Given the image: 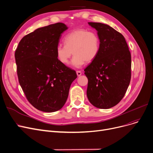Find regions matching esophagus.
<instances>
[{
  "label": "esophagus",
  "instance_id": "obj_1",
  "mask_svg": "<svg viewBox=\"0 0 153 153\" xmlns=\"http://www.w3.org/2000/svg\"><path fill=\"white\" fill-rule=\"evenodd\" d=\"M76 74H77V76L79 77V76H81L82 72H81V71H76Z\"/></svg>",
  "mask_w": 153,
  "mask_h": 153
}]
</instances>
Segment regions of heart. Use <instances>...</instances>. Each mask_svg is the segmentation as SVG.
<instances>
[{
	"instance_id": "heart-1",
	"label": "heart",
	"mask_w": 153,
	"mask_h": 153,
	"mask_svg": "<svg viewBox=\"0 0 153 153\" xmlns=\"http://www.w3.org/2000/svg\"><path fill=\"white\" fill-rule=\"evenodd\" d=\"M65 45L59 44L56 48V54L58 60L66 64L69 62L71 56V65L79 68L85 61L91 62L97 56L100 50V39L94 31H89L85 29L72 30L64 38Z\"/></svg>"
}]
</instances>
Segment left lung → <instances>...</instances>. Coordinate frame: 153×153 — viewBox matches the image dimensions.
Listing matches in <instances>:
<instances>
[{"label":"left lung","mask_w":153,"mask_h":153,"mask_svg":"<svg viewBox=\"0 0 153 153\" xmlns=\"http://www.w3.org/2000/svg\"><path fill=\"white\" fill-rule=\"evenodd\" d=\"M97 30L100 50L84 69L87 96L96 108L109 109L121 101L131 81V56L124 36L109 25L88 22Z\"/></svg>","instance_id":"left-lung-1"}]
</instances>
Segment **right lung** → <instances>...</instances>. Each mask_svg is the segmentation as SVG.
Instances as JSON below:
<instances>
[{
  "label": "right lung",
  "mask_w": 153,
  "mask_h": 153,
  "mask_svg": "<svg viewBox=\"0 0 153 153\" xmlns=\"http://www.w3.org/2000/svg\"><path fill=\"white\" fill-rule=\"evenodd\" d=\"M68 29L61 22L38 28L24 36L16 51L19 84L29 102L39 111L61 109L77 78L76 71L59 61L56 54L61 34Z\"/></svg>",
  "instance_id": "1"
}]
</instances>
